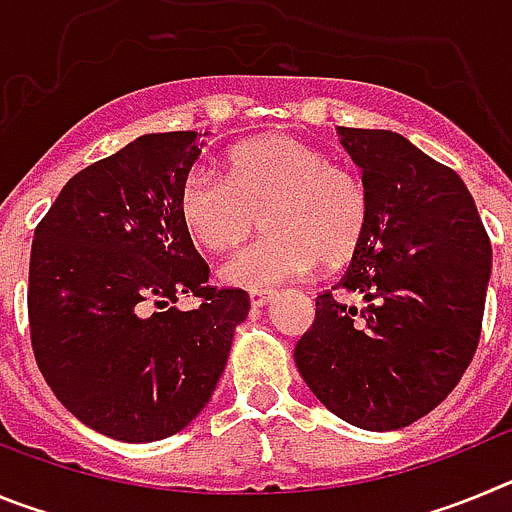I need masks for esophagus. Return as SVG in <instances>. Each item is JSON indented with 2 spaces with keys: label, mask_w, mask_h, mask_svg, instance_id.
<instances>
[{
  "label": "esophagus",
  "mask_w": 512,
  "mask_h": 512,
  "mask_svg": "<svg viewBox=\"0 0 512 512\" xmlns=\"http://www.w3.org/2000/svg\"><path fill=\"white\" fill-rule=\"evenodd\" d=\"M248 297H251L253 307H264L274 300V295H271V292H264V289H251V295Z\"/></svg>",
  "instance_id": "esophagus-1"
}]
</instances>
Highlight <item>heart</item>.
<instances>
[{"mask_svg": "<svg viewBox=\"0 0 512 512\" xmlns=\"http://www.w3.org/2000/svg\"><path fill=\"white\" fill-rule=\"evenodd\" d=\"M179 217L197 246L230 251L256 223L266 235L225 261L238 287L271 289L315 269L336 266L359 246L369 225L361 176L289 133H269L228 153L225 176L197 166L179 187Z\"/></svg>", "mask_w": 512, "mask_h": 512, "instance_id": "obj_1", "label": "heart"}]
</instances>
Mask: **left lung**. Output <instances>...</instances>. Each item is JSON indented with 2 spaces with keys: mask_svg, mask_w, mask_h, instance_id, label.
<instances>
[{
  "mask_svg": "<svg viewBox=\"0 0 512 512\" xmlns=\"http://www.w3.org/2000/svg\"><path fill=\"white\" fill-rule=\"evenodd\" d=\"M361 169L369 225L295 361L312 395L364 431H397L431 413L477 351L492 246L454 169L392 130L338 128ZM336 291L365 297L346 306Z\"/></svg>",
  "mask_w": 512,
  "mask_h": 512,
  "instance_id": "8db88e82",
  "label": "left lung"
}]
</instances>
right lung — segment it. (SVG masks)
Instances as JSON below:
<instances>
[{"label": "right lung", "instance_id": "right-lung-1", "mask_svg": "<svg viewBox=\"0 0 512 512\" xmlns=\"http://www.w3.org/2000/svg\"><path fill=\"white\" fill-rule=\"evenodd\" d=\"M192 130L140 135L66 182L35 228L30 343L53 395L117 441L174 436L210 402L251 300L207 284L179 217ZM179 296L201 307L184 313Z\"/></svg>", "mask_w": 512, "mask_h": 512}]
</instances>
